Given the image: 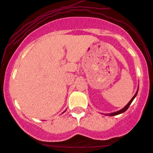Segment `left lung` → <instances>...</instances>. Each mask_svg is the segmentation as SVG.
<instances>
[{"mask_svg": "<svg viewBox=\"0 0 153 153\" xmlns=\"http://www.w3.org/2000/svg\"><path fill=\"white\" fill-rule=\"evenodd\" d=\"M137 92H138V90H137V92H136V94H135L134 96H133V98H132V99H131V101H129V103H128V104H127V106H126L125 107H124V108H123L122 109H121L120 111H117V112H114V113L110 114H108V115H109V116H115V115H118V114H122V113H123V112H124V111H127V110L128 109V108H129V106H130V104H131V102H132V101H133V100H134V98L136 97L137 94ZM106 115H108V114H106Z\"/></svg>", "mask_w": 153, "mask_h": 153, "instance_id": "1", "label": "left lung"}]
</instances>
